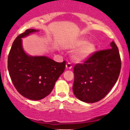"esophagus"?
Returning a JSON list of instances; mask_svg holds the SVG:
<instances>
[{"instance_id": "1", "label": "esophagus", "mask_w": 130, "mask_h": 130, "mask_svg": "<svg viewBox=\"0 0 130 130\" xmlns=\"http://www.w3.org/2000/svg\"><path fill=\"white\" fill-rule=\"evenodd\" d=\"M72 63L70 62H68L66 64V68L67 69H72Z\"/></svg>"}]
</instances>
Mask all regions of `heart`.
I'll use <instances>...</instances> for the list:
<instances>
[{
    "instance_id": "heart-1",
    "label": "heart",
    "mask_w": 130,
    "mask_h": 130,
    "mask_svg": "<svg viewBox=\"0 0 130 130\" xmlns=\"http://www.w3.org/2000/svg\"><path fill=\"white\" fill-rule=\"evenodd\" d=\"M75 48H80L74 56V59L77 61H83L89 58L95 50V45L88 43L87 40H80L74 46Z\"/></svg>"
}]
</instances>
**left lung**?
Returning a JSON list of instances; mask_svg holds the SVG:
<instances>
[{
    "mask_svg": "<svg viewBox=\"0 0 130 130\" xmlns=\"http://www.w3.org/2000/svg\"><path fill=\"white\" fill-rule=\"evenodd\" d=\"M111 48L95 51L74 67L73 92L76 98L92 103L103 99L117 82L121 68L118 47L114 42Z\"/></svg>",
    "mask_w": 130,
    "mask_h": 130,
    "instance_id": "8db88e82",
    "label": "left lung"
}]
</instances>
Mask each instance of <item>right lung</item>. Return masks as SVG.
<instances>
[{"label": "right lung", "mask_w": 130, "mask_h": 130, "mask_svg": "<svg viewBox=\"0 0 130 130\" xmlns=\"http://www.w3.org/2000/svg\"><path fill=\"white\" fill-rule=\"evenodd\" d=\"M29 29L13 42L8 58V69L17 90L27 99L40 100L51 92L64 72L66 61L56 62L46 56H29L22 47V38L36 32Z\"/></svg>", "instance_id": "add662e5"}]
</instances>
